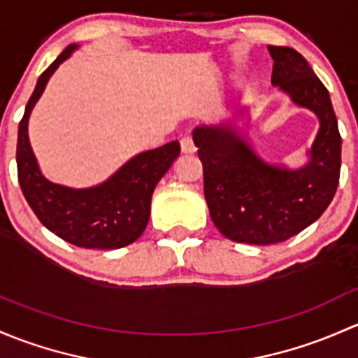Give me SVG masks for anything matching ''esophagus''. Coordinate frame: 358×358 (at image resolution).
<instances>
[{"instance_id":"esophagus-1","label":"esophagus","mask_w":358,"mask_h":358,"mask_svg":"<svg viewBox=\"0 0 358 358\" xmlns=\"http://www.w3.org/2000/svg\"><path fill=\"white\" fill-rule=\"evenodd\" d=\"M180 150H182L184 153H194L196 146H194L193 143V136L186 134L182 139H180Z\"/></svg>"}]
</instances>
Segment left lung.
<instances>
[{
    "label": "left lung",
    "mask_w": 358,
    "mask_h": 358,
    "mask_svg": "<svg viewBox=\"0 0 358 358\" xmlns=\"http://www.w3.org/2000/svg\"><path fill=\"white\" fill-rule=\"evenodd\" d=\"M268 51L272 84L320 119L310 162L298 171L264 164L229 125L193 132L213 224L226 238L250 245L286 241L315 222L333 201L341 169V136L326 86L293 48Z\"/></svg>",
    "instance_id": "1"
}]
</instances>
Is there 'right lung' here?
Returning a JSON list of instances; mask_svg holds the SVG:
<instances>
[{"label":"right lung","instance_id":"right-lung-1","mask_svg":"<svg viewBox=\"0 0 358 358\" xmlns=\"http://www.w3.org/2000/svg\"><path fill=\"white\" fill-rule=\"evenodd\" d=\"M73 50V44L65 48L39 76L25 106L18 124V182L36 217L58 238L80 248L117 250L134 243L146 229L155 186L179 157L180 146L178 141H172L138 155L106 182L91 189H70L44 179L29 145V115L51 73Z\"/></svg>","mask_w":358,"mask_h":358}]
</instances>
